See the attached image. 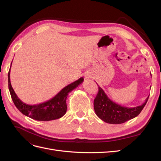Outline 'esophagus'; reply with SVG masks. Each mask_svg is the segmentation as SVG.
Returning a JSON list of instances; mask_svg holds the SVG:
<instances>
[{
	"label": "esophagus",
	"mask_w": 161,
	"mask_h": 161,
	"mask_svg": "<svg viewBox=\"0 0 161 161\" xmlns=\"http://www.w3.org/2000/svg\"><path fill=\"white\" fill-rule=\"evenodd\" d=\"M86 78H89V76H86Z\"/></svg>",
	"instance_id": "1"
}]
</instances>
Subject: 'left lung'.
Returning <instances> with one entry per match:
<instances>
[{"mask_svg":"<svg viewBox=\"0 0 161 161\" xmlns=\"http://www.w3.org/2000/svg\"><path fill=\"white\" fill-rule=\"evenodd\" d=\"M98 88V93L94 99L95 114L101 120L111 124H123L138 116L147 104L149 97V96L147 97L142 105L134 108H128L111 101L99 86Z\"/></svg>","mask_w":161,"mask_h":161,"instance_id":"8db88e82","label":"left lung"}]
</instances>
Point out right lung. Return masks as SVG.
Masks as SVG:
<instances>
[{"instance_id": "1", "label": "right lung", "mask_w": 161, "mask_h": 161, "mask_svg": "<svg viewBox=\"0 0 161 161\" xmlns=\"http://www.w3.org/2000/svg\"><path fill=\"white\" fill-rule=\"evenodd\" d=\"M83 80L84 79L81 77L79 80L65 86L50 100L40 104L31 105L23 103L17 97L11 84L10 70L8 74V89L14 105L23 115L37 121H50L59 119L64 115L67 109L66 101L68 95L80 85Z\"/></svg>"}]
</instances>
